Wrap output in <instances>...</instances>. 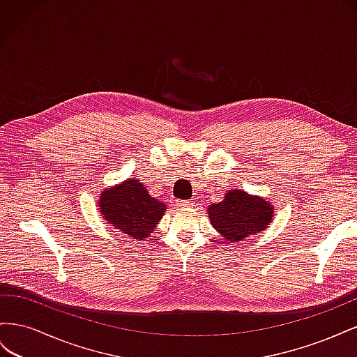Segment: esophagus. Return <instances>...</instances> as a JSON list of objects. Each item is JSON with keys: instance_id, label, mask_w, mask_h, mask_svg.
<instances>
[{"instance_id": "obj_1", "label": "esophagus", "mask_w": 357, "mask_h": 357, "mask_svg": "<svg viewBox=\"0 0 357 357\" xmlns=\"http://www.w3.org/2000/svg\"><path fill=\"white\" fill-rule=\"evenodd\" d=\"M195 204L193 201H186V199H180V201H177V205L178 207H192V205Z\"/></svg>"}]
</instances>
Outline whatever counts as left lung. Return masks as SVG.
Here are the masks:
<instances>
[{"instance_id": "1", "label": "left lung", "mask_w": 357, "mask_h": 357, "mask_svg": "<svg viewBox=\"0 0 357 357\" xmlns=\"http://www.w3.org/2000/svg\"><path fill=\"white\" fill-rule=\"evenodd\" d=\"M207 211L214 229L231 243L262 232L274 219L271 204L244 190L226 192L223 201L211 204Z\"/></svg>"}]
</instances>
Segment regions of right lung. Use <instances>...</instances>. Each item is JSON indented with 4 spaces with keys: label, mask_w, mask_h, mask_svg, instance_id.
<instances>
[{
    "label": "right lung",
    "mask_w": 357,
    "mask_h": 357,
    "mask_svg": "<svg viewBox=\"0 0 357 357\" xmlns=\"http://www.w3.org/2000/svg\"><path fill=\"white\" fill-rule=\"evenodd\" d=\"M165 210L167 205L150 197L143 183L135 178L105 189L100 198L102 218L112 223L114 229L138 241L150 236Z\"/></svg>",
    "instance_id": "add662e5"
}]
</instances>
